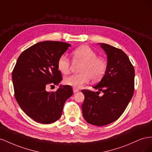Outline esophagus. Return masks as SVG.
<instances>
[{
    "mask_svg": "<svg viewBox=\"0 0 152 152\" xmlns=\"http://www.w3.org/2000/svg\"><path fill=\"white\" fill-rule=\"evenodd\" d=\"M79 89H78L77 88H75V87H73V93H77V92H78V91H79Z\"/></svg>",
    "mask_w": 152,
    "mask_h": 152,
    "instance_id": "esophagus-1",
    "label": "esophagus"
}]
</instances>
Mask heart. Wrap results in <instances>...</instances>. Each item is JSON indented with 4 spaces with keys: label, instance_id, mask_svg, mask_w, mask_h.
I'll use <instances>...</instances> for the list:
<instances>
[{
    "label": "heart",
    "instance_id": "b5f03b06",
    "mask_svg": "<svg viewBox=\"0 0 152 152\" xmlns=\"http://www.w3.org/2000/svg\"><path fill=\"white\" fill-rule=\"evenodd\" d=\"M72 56L73 62L81 63L79 69L80 73L66 77L64 79L66 85L80 87L91 79L93 82L99 81L107 71V64L104 59L97 57L96 53L87 45H81L73 50ZM57 66L62 74L66 75L70 72V63L65 55L59 57Z\"/></svg>",
    "mask_w": 152,
    "mask_h": 152
}]
</instances>
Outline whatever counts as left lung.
Segmentation results:
<instances>
[{"instance_id":"obj_1","label":"left lung","mask_w":152,"mask_h":152,"mask_svg":"<svg viewBox=\"0 0 152 152\" xmlns=\"http://www.w3.org/2000/svg\"><path fill=\"white\" fill-rule=\"evenodd\" d=\"M99 44L107 55V71L99 84L93 87L98 90L96 93L82 90L85 96L82 109L87 122L103 126L117 121L125 111L134 93V69L121 49ZM99 91L104 93L102 96H98Z\"/></svg>"}]
</instances>
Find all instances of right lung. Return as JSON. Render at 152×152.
<instances>
[{"mask_svg":"<svg viewBox=\"0 0 152 152\" xmlns=\"http://www.w3.org/2000/svg\"><path fill=\"white\" fill-rule=\"evenodd\" d=\"M70 44L44 41L26 49L18 57L12 73L15 96L23 112L34 121L50 124L60 118L66 101L73 94L70 86L48 92V85L62 80L57 61Z\"/></svg>","mask_w":152,"mask_h":152,"instance_id":"right-lung-1","label":"right lung"}]
</instances>
